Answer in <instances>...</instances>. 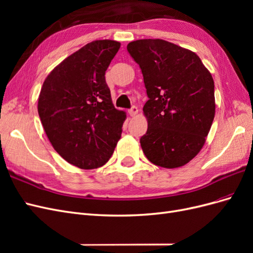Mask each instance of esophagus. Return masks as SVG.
Returning a JSON list of instances; mask_svg holds the SVG:
<instances>
[{"mask_svg":"<svg viewBox=\"0 0 253 253\" xmlns=\"http://www.w3.org/2000/svg\"><path fill=\"white\" fill-rule=\"evenodd\" d=\"M137 113H138V109H137V106H132V108L128 110V114H129V116H132V117L136 116Z\"/></svg>","mask_w":253,"mask_h":253,"instance_id":"esophagus-1","label":"esophagus"}]
</instances>
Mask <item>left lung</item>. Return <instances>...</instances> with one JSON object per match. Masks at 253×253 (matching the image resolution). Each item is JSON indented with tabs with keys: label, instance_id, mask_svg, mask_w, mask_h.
<instances>
[{
	"label": "left lung",
	"instance_id": "1",
	"mask_svg": "<svg viewBox=\"0 0 253 253\" xmlns=\"http://www.w3.org/2000/svg\"><path fill=\"white\" fill-rule=\"evenodd\" d=\"M149 100L142 151L152 164L174 169L192 160L206 142L215 115L214 81L195 52L162 39L129 42Z\"/></svg>",
	"mask_w": 253,
	"mask_h": 253
}]
</instances>
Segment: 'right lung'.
Here are the masks:
<instances>
[{
  "instance_id": "1",
  "label": "right lung",
  "mask_w": 253,
  "mask_h": 253,
  "mask_svg": "<svg viewBox=\"0 0 253 253\" xmlns=\"http://www.w3.org/2000/svg\"><path fill=\"white\" fill-rule=\"evenodd\" d=\"M119 48L117 41L90 42L43 82L38 113L44 131L58 154L80 169L108 163L121 137L126 115L115 109L104 77Z\"/></svg>"
}]
</instances>
